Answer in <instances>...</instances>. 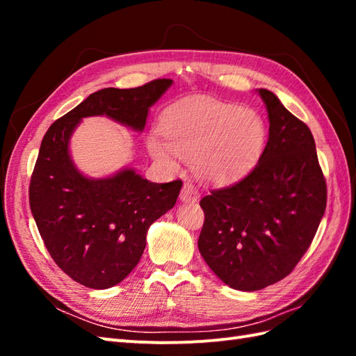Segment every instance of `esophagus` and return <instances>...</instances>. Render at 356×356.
I'll list each match as a JSON object with an SVG mask.
<instances>
[{
  "label": "esophagus",
  "instance_id": "1",
  "mask_svg": "<svg viewBox=\"0 0 356 356\" xmlns=\"http://www.w3.org/2000/svg\"><path fill=\"white\" fill-rule=\"evenodd\" d=\"M180 200L182 202H197L199 200V191L195 190L194 185L186 182L180 191Z\"/></svg>",
  "mask_w": 356,
  "mask_h": 356
}]
</instances>
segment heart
<instances>
[{"instance_id": "heart-1", "label": "heart", "mask_w": 356, "mask_h": 356, "mask_svg": "<svg viewBox=\"0 0 356 356\" xmlns=\"http://www.w3.org/2000/svg\"><path fill=\"white\" fill-rule=\"evenodd\" d=\"M163 139L148 147L157 161L174 165L176 156L193 162L199 177L226 185L245 177L259 162L268 127L259 111L214 99L180 101L163 113Z\"/></svg>"}]
</instances>
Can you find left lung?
Here are the masks:
<instances>
[{
	"label": "left lung",
	"mask_w": 356,
	"mask_h": 356,
	"mask_svg": "<svg viewBox=\"0 0 356 356\" xmlns=\"http://www.w3.org/2000/svg\"><path fill=\"white\" fill-rule=\"evenodd\" d=\"M269 139L255 168L200 200L199 251L225 284L260 291L286 275L311 246L327 202L326 179L309 127L269 90Z\"/></svg>",
	"instance_id": "8db88e82"
}]
</instances>
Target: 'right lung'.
<instances>
[{
	"mask_svg": "<svg viewBox=\"0 0 356 356\" xmlns=\"http://www.w3.org/2000/svg\"><path fill=\"white\" fill-rule=\"evenodd\" d=\"M171 84L154 79L136 88H102L44 136L30 179V209L51 259L79 284L107 289L130 274L145 249L148 228L174 207L182 180L148 182L133 168L88 179L72 161L70 136L88 116H107L142 131L148 108Z\"/></svg>",
	"mask_w": 356,
	"mask_h": 356,
	"instance_id": "1",
	"label": "right lung"
}]
</instances>
